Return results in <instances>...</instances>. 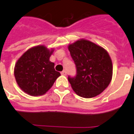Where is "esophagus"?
<instances>
[{"label":"esophagus","instance_id":"1","mask_svg":"<svg viewBox=\"0 0 134 134\" xmlns=\"http://www.w3.org/2000/svg\"><path fill=\"white\" fill-rule=\"evenodd\" d=\"M61 74L63 75V76H66V75H67V71H66L65 70L61 72Z\"/></svg>","mask_w":134,"mask_h":134}]
</instances>
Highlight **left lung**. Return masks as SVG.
Masks as SVG:
<instances>
[{"label":"left lung","instance_id":"obj_1","mask_svg":"<svg viewBox=\"0 0 134 134\" xmlns=\"http://www.w3.org/2000/svg\"><path fill=\"white\" fill-rule=\"evenodd\" d=\"M77 69L75 78H68L77 95L91 98L100 94L112 79L113 65L106 49L86 39L68 45Z\"/></svg>","mask_w":134,"mask_h":134}]
</instances>
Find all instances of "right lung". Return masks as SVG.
Returning <instances> with one entry per match:
<instances>
[{"mask_svg": "<svg viewBox=\"0 0 134 134\" xmlns=\"http://www.w3.org/2000/svg\"><path fill=\"white\" fill-rule=\"evenodd\" d=\"M54 51L45 45L29 49L18 59L14 67V76L18 87L32 96L44 95L60 76L49 60Z\"/></svg>", "mask_w": 134, "mask_h": 134, "instance_id": "1", "label": "right lung"}]
</instances>
